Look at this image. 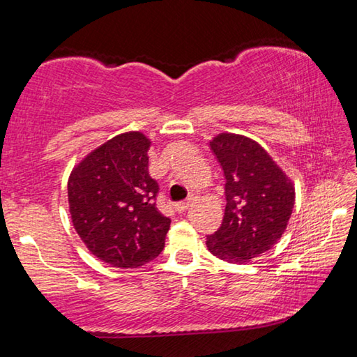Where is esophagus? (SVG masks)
<instances>
[{"instance_id": "1", "label": "esophagus", "mask_w": 357, "mask_h": 357, "mask_svg": "<svg viewBox=\"0 0 357 357\" xmlns=\"http://www.w3.org/2000/svg\"><path fill=\"white\" fill-rule=\"evenodd\" d=\"M190 204H192L190 200H189V202H181V203L174 204V209H176L178 213H185V211L190 208Z\"/></svg>"}]
</instances>
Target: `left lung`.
<instances>
[{"label": "left lung", "instance_id": "obj_1", "mask_svg": "<svg viewBox=\"0 0 357 357\" xmlns=\"http://www.w3.org/2000/svg\"><path fill=\"white\" fill-rule=\"evenodd\" d=\"M225 178V215L206 238L209 252L245 263L282 238L294 208V187L257 142L220 134L209 143Z\"/></svg>", "mask_w": 357, "mask_h": 357}]
</instances>
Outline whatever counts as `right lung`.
<instances>
[{"mask_svg":"<svg viewBox=\"0 0 357 357\" xmlns=\"http://www.w3.org/2000/svg\"><path fill=\"white\" fill-rule=\"evenodd\" d=\"M149 140L128 132L94 149L68 183L72 223L93 255L137 268L162 252L170 219L155 206L159 184L148 173Z\"/></svg>","mask_w":357,"mask_h":357,"instance_id":"obj_1","label":"right lung"}]
</instances>
